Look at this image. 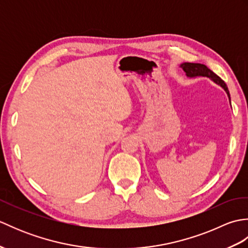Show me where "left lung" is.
Returning a JSON list of instances; mask_svg holds the SVG:
<instances>
[{"mask_svg":"<svg viewBox=\"0 0 248 248\" xmlns=\"http://www.w3.org/2000/svg\"><path fill=\"white\" fill-rule=\"evenodd\" d=\"M181 67H182V69L184 70V72L186 73V76L189 77V78H193V77H208V78H211L215 83L219 84V85L225 89L226 93H227V94H228V97L230 98L228 87H227V85H226V83L218 76L215 75L213 71L210 70L205 65L195 64V62H184V64L181 65Z\"/></svg>","mask_w":248,"mask_h":248,"instance_id":"left-lung-1","label":"left lung"}]
</instances>
